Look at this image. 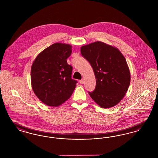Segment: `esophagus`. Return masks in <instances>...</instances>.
I'll use <instances>...</instances> for the list:
<instances>
[{"label": "esophagus", "mask_w": 158, "mask_h": 158, "mask_svg": "<svg viewBox=\"0 0 158 158\" xmlns=\"http://www.w3.org/2000/svg\"><path fill=\"white\" fill-rule=\"evenodd\" d=\"M79 82H80V83H81V84H83L84 83V81L83 80H81L80 81H79Z\"/></svg>", "instance_id": "obj_1"}]
</instances>
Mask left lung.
<instances>
[{
  "label": "left lung",
  "instance_id": "1",
  "mask_svg": "<svg viewBox=\"0 0 158 158\" xmlns=\"http://www.w3.org/2000/svg\"><path fill=\"white\" fill-rule=\"evenodd\" d=\"M81 53L94 70L96 87L89 92L99 106L109 108L124 97L130 83V72L125 57L114 46L96 41L81 48Z\"/></svg>",
  "mask_w": 158,
  "mask_h": 158
}]
</instances>
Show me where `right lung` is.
Here are the masks:
<instances>
[{
    "mask_svg": "<svg viewBox=\"0 0 158 158\" xmlns=\"http://www.w3.org/2000/svg\"><path fill=\"white\" fill-rule=\"evenodd\" d=\"M71 53L72 45L57 43L42 51L32 63V89L45 105L59 106L75 89L77 81L71 78L72 67L66 60Z\"/></svg>",
    "mask_w": 158,
    "mask_h": 158,
    "instance_id": "add662e5",
    "label": "right lung"
}]
</instances>
